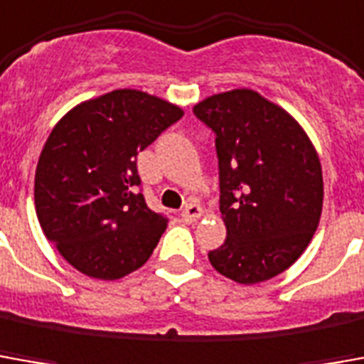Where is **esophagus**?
I'll return each mask as SVG.
<instances>
[{"mask_svg": "<svg viewBox=\"0 0 364 364\" xmlns=\"http://www.w3.org/2000/svg\"><path fill=\"white\" fill-rule=\"evenodd\" d=\"M200 217H203V208L197 203H187L181 210V220L185 223H197Z\"/></svg>", "mask_w": 364, "mask_h": 364, "instance_id": "esophagus-1", "label": "esophagus"}]
</instances>
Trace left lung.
<instances>
[{"label":"left lung","instance_id":"1","mask_svg":"<svg viewBox=\"0 0 364 364\" xmlns=\"http://www.w3.org/2000/svg\"><path fill=\"white\" fill-rule=\"evenodd\" d=\"M193 112L217 136L226 240L208 260L246 286L278 276L304 254L321 218L323 175L311 139L250 88L213 94Z\"/></svg>","mask_w":364,"mask_h":364}]
</instances>
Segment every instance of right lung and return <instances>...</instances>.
<instances>
[{"mask_svg":"<svg viewBox=\"0 0 364 364\" xmlns=\"http://www.w3.org/2000/svg\"><path fill=\"white\" fill-rule=\"evenodd\" d=\"M183 110L151 94L120 88L76 104L41 151L35 210L65 260L96 279L138 270L167 228L138 191V151Z\"/></svg>","mask_w":364,"mask_h":364,"instance_id":"right-lung-1","label":"right lung"}]
</instances>
